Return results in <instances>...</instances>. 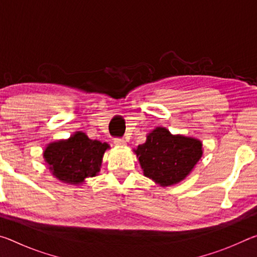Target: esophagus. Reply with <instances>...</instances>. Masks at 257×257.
Returning <instances> with one entry per match:
<instances>
[{
  "mask_svg": "<svg viewBox=\"0 0 257 257\" xmlns=\"http://www.w3.org/2000/svg\"><path fill=\"white\" fill-rule=\"evenodd\" d=\"M114 144L118 146V147H123L127 145V143H125L124 139H121V138H115L114 139Z\"/></svg>",
  "mask_w": 257,
  "mask_h": 257,
  "instance_id": "esophagus-1",
  "label": "esophagus"
}]
</instances>
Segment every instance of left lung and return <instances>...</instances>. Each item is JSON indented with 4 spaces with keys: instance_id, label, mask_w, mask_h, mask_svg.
<instances>
[{
    "instance_id": "obj_1",
    "label": "left lung",
    "mask_w": 257,
    "mask_h": 257,
    "mask_svg": "<svg viewBox=\"0 0 257 257\" xmlns=\"http://www.w3.org/2000/svg\"><path fill=\"white\" fill-rule=\"evenodd\" d=\"M202 146L197 138L172 135L167 128L156 127L134 153L145 177L160 186L169 187L189 176L202 158Z\"/></svg>"
}]
</instances>
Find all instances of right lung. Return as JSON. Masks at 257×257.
Wrapping results in <instances>:
<instances>
[{"mask_svg": "<svg viewBox=\"0 0 257 257\" xmlns=\"http://www.w3.org/2000/svg\"><path fill=\"white\" fill-rule=\"evenodd\" d=\"M107 143L89 139L82 132H76L68 139L52 142L45 147L43 158L56 179L79 186L101 171Z\"/></svg>", "mask_w": 257, "mask_h": 257, "instance_id": "right-lung-1", "label": "right lung"}]
</instances>
